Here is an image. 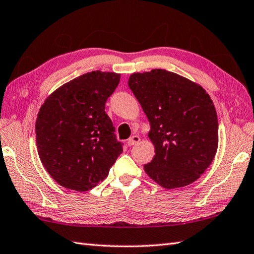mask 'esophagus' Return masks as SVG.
<instances>
[{"instance_id":"34e87169","label":"esophagus","mask_w":254,"mask_h":254,"mask_svg":"<svg viewBox=\"0 0 254 254\" xmlns=\"http://www.w3.org/2000/svg\"><path fill=\"white\" fill-rule=\"evenodd\" d=\"M139 141H140V137L137 136V134H134V136H132V137H130V138L128 139L127 144H128L129 146H131V145H133V144L138 143Z\"/></svg>"}]
</instances>
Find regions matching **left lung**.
I'll return each mask as SVG.
<instances>
[{
    "instance_id": "left-lung-1",
    "label": "left lung",
    "mask_w": 254,
    "mask_h": 254,
    "mask_svg": "<svg viewBox=\"0 0 254 254\" xmlns=\"http://www.w3.org/2000/svg\"><path fill=\"white\" fill-rule=\"evenodd\" d=\"M150 122L155 155L144 165L163 188L185 187L211 165L218 145V122L200 84L165 69L134 72L128 80Z\"/></svg>"
}]
</instances>
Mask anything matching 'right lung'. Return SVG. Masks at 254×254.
Masks as SVG:
<instances>
[{
	"label": "right lung",
	"instance_id": "obj_1",
	"mask_svg": "<svg viewBox=\"0 0 254 254\" xmlns=\"http://www.w3.org/2000/svg\"><path fill=\"white\" fill-rule=\"evenodd\" d=\"M121 75L95 70L49 95L38 113V153L47 172L67 189L88 191L108 177L123 152L105 113Z\"/></svg>",
	"mask_w": 254,
	"mask_h": 254
}]
</instances>
